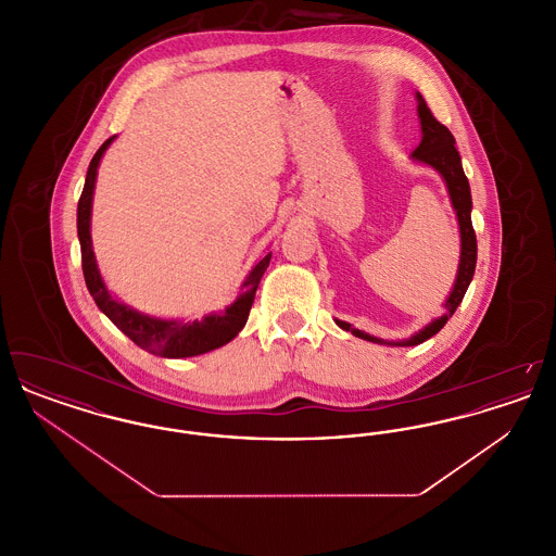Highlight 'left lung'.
Instances as JSON below:
<instances>
[{
  "label": "left lung",
  "mask_w": 556,
  "mask_h": 556,
  "mask_svg": "<svg viewBox=\"0 0 556 556\" xmlns=\"http://www.w3.org/2000/svg\"><path fill=\"white\" fill-rule=\"evenodd\" d=\"M417 100H419V118H421V129H424V139L419 143V148L413 152V159L425 162L429 166H433L446 181L448 187L450 200H452V206L456 211L458 216V225H460V265H458V275H456V283L452 288V293L444 304L446 308V315L444 317L435 318L431 320L425 329H421L419 333H415L410 340H404V342H386L381 338H372L369 333L361 331V329H354L350 323L344 320H336L342 329L350 331L352 336L356 338H363L367 342L372 344H390V345H417L424 344L425 340H429L431 336H435L448 320L454 311L458 308V304L463 302L467 288L473 279V273H476L477 263V239L476 229H473V223H471V189H469V181L465 177V170H463V164H460V154L458 150L454 148V137L448 131L446 125H442L433 114L429 106L425 104L424 98L417 93Z\"/></svg>",
  "instance_id": "1"
}]
</instances>
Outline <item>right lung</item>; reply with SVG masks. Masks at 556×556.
I'll use <instances>...</instances> for the list:
<instances>
[{"instance_id": "right-lung-1", "label": "right lung", "mask_w": 556, "mask_h": 556, "mask_svg": "<svg viewBox=\"0 0 556 556\" xmlns=\"http://www.w3.org/2000/svg\"><path fill=\"white\" fill-rule=\"evenodd\" d=\"M114 137H108L102 143V148L96 152V156L89 162L87 177H85V187L79 198V208H77V231H79L80 241V263H83V275L87 290L93 295L98 308L106 315L129 340L150 354H159L164 358H187V356H198L204 352H211L214 348L231 342L239 331L243 329L254 295L258 290V283L265 275L266 266L270 263V254L258 265L252 268V273L245 277L238 300L223 313V315H211L204 320H193V323H184V320H162V318L146 317L129 306L116 302L110 293L106 286L100 277V270L96 265V256L91 250V236H89V220H91V198H93V187H96V175L100 160L104 156L108 146L112 143Z\"/></svg>"}]
</instances>
